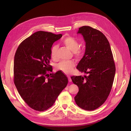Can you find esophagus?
I'll return each instance as SVG.
<instances>
[{"label": "esophagus", "mask_w": 131, "mask_h": 131, "mask_svg": "<svg viewBox=\"0 0 131 131\" xmlns=\"http://www.w3.org/2000/svg\"><path fill=\"white\" fill-rule=\"evenodd\" d=\"M67 77H68V81H69V82H71V81H72V79H71V77L69 76V75H68Z\"/></svg>", "instance_id": "34e87169"}]
</instances>
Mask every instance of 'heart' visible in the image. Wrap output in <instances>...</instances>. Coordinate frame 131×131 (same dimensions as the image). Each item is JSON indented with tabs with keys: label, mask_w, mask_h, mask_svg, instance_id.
Returning <instances> with one entry per match:
<instances>
[{
	"label": "heart",
	"mask_w": 131,
	"mask_h": 131,
	"mask_svg": "<svg viewBox=\"0 0 131 131\" xmlns=\"http://www.w3.org/2000/svg\"><path fill=\"white\" fill-rule=\"evenodd\" d=\"M63 43L71 50L73 51V53L75 56H81L83 50L79 47V43L78 40L74 37L69 36L67 37L63 40ZM58 46L57 45H53L50 49V56L53 59L57 58V52ZM75 66V63L73 60H61L55 66L56 69L60 70L67 74H70L73 71L74 67Z\"/></svg>",
	"instance_id": "b5f03b06"
}]
</instances>
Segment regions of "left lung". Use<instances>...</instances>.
<instances>
[{
    "label": "left lung",
    "mask_w": 131,
    "mask_h": 131,
    "mask_svg": "<svg viewBox=\"0 0 131 131\" xmlns=\"http://www.w3.org/2000/svg\"><path fill=\"white\" fill-rule=\"evenodd\" d=\"M78 33L84 38L85 51L77 68L87 75L71 77L79 90L74 99L81 108L93 111L104 104L111 92L116 72L115 62L109 41L101 32L83 26Z\"/></svg>",
    "instance_id": "obj_1"
}]
</instances>
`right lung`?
I'll return each mask as SVG.
<instances>
[{
  "label": "right lung",
  "mask_w": 131,
  "mask_h": 131,
  "mask_svg": "<svg viewBox=\"0 0 131 131\" xmlns=\"http://www.w3.org/2000/svg\"><path fill=\"white\" fill-rule=\"evenodd\" d=\"M62 34L40 31L27 38L18 47L14 61V82L27 105L42 112L54 104L68 83L59 71L52 72L49 64L50 49Z\"/></svg>",
  "instance_id": "1"
}]
</instances>
